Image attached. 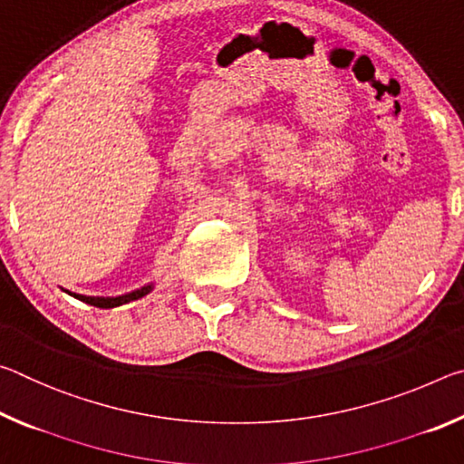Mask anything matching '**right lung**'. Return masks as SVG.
<instances>
[{
	"label": "right lung",
	"instance_id": "1",
	"mask_svg": "<svg viewBox=\"0 0 464 464\" xmlns=\"http://www.w3.org/2000/svg\"><path fill=\"white\" fill-rule=\"evenodd\" d=\"M151 288H153V285H147L143 288L132 290V293H127V295H122V296H83V295H73V293H69V295H73L75 298H80V301H83V303L93 304V307L112 309V307H121V304H124V303L137 301V298L151 293Z\"/></svg>",
	"mask_w": 464,
	"mask_h": 464
}]
</instances>
